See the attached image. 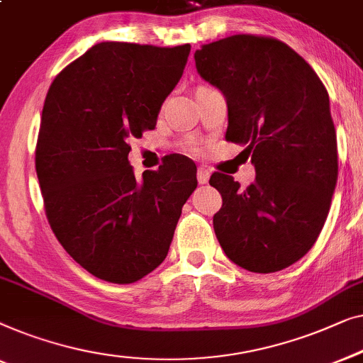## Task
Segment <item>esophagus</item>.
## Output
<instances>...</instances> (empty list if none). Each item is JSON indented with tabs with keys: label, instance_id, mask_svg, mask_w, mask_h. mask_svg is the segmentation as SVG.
Returning a JSON list of instances; mask_svg holds the SVG:
<instances>
[{
	"label": "esophagus",
	"instance_id": "1",
	"mask_svg": "<svg viewBox=\"0 0 363 363\" xmlns=\"http://www.w3.org/2000/svg\"><path fill=\"white\" fill-rule=\"evenodd\" d=\"M208 177H211V172H208L207 169H203V167H199V171H197V181H199V184H207L208 182Z\"/></svg>",
	"mask_w": 363,
	"mask_h": 363
}]
</instances>
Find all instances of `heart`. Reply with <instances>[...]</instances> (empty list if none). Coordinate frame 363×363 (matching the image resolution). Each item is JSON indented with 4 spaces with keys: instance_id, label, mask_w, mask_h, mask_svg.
Wrapping results in <instances>:
<instances>
[{
    "instance_id": "b5f03b06",
    "label": "heart",
    "mask_w": 363,
    "mask_h": 363,
    "mask_svg": "<svg viewBox=\"0 0 363 363\" xmlns=\"http://www.w3.org/2000/svg\"><path fill=\"white\" fill-rule=\"evenodd\" d=\"M191 151H196V146H191Z\"/></svg>"
}]
</instances>
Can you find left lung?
<instances>
[{
  "mask_svg": "<svg viewBox=\"0 0 363 363\" xmlns=\"http://www.w3.org/2000/svg\"><path fill=\"white\" fill-rule=\"evenodd\" d=\"M194 59L227 100L225 140L247 146L257 172L247 189L222 172L211 176L222 196L218 243L248 272L288 268L318 240L339 174L328 90L299 54L264 35H230Z\"/></svg>",
  "mask_w": 363,
  "mask_h": 363,
  "instance_id": "left-lung-1",
  "label": "left lung"
}]
</instances>
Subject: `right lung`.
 <instances>
[{
    "label": "right lung",
    "mask_w": 363,
    "mask_h": 363,
    "mask_svg": "<svg viewBox=\"0 0 363 363\" xmlns=\"http://www.w3.org/2000/svg\"><path fill=\"white\" fill-rule=\"evenodd\" d=\"M191 45L100 43L69 64L45 96L35 172L50 228L82 268L135 283L164 262L197 167L166 156L136 179L131 138L155 130Z\"/></svg>",
    "instance_id": "1"
}]
</instances>
